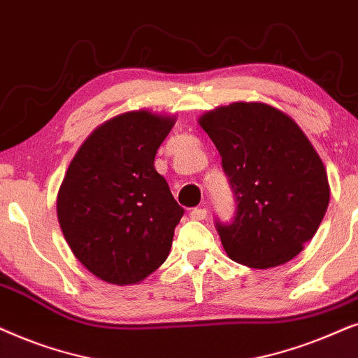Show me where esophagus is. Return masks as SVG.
<instances>
[{"label": "esophagus", "instance_id": "obj_1", "mask_svg": "<svg viewBox=\"0 0 358 358\" xmlns=\"http://www.w3.org/2000/svg\"><path fill=\"white\" fill-rule=\"evenodd\" d=\"M208 216V211L204 208H194L192 209V213H189V217L194 219V221H203V219H206Z\"/></svg>", "mask_w": 358, "mask_h": 358}]
</instances>
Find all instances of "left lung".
I'll return each instance as SVG.
<instances>
[{
	"label": "left lung",
	"mask_w": 358,
	"mask_h": 358,
	"mask_svg": "<svg viewBox=\"0 0 358 358\" xmlns=\"http://www.w3.org/2000/svg\"><path fill=\"white\" fill-rule=\"evenodd\" d=\"M237 199L219 224L222 247L250 268L283 265L304 249L326 214V166L301 127L266 103L236 101L199 116Z\"/></svg>",
	"instance_id": "left-lung-1"
}]
</instances>
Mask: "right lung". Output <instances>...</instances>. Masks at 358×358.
Masks as SVG:
<instances>
[{
	"label": "right lung",
	"mask_w": 358,
	"mask_h": 358,
	"mask_svg": "<svg viewBox=\"0 0 358 358\" xmlns=\"http://www.w3.org/2000/svg\"><path fill=\"white\" fill-rule=\"evenodd\" d=\"M175 121L149 109L122 113L98 126L70 162L57 217L73 255L103 282H144L170 254L183 208L154 159Z\"/></svg>",
	"instance_id": "add662e5"
}]
</instances>
